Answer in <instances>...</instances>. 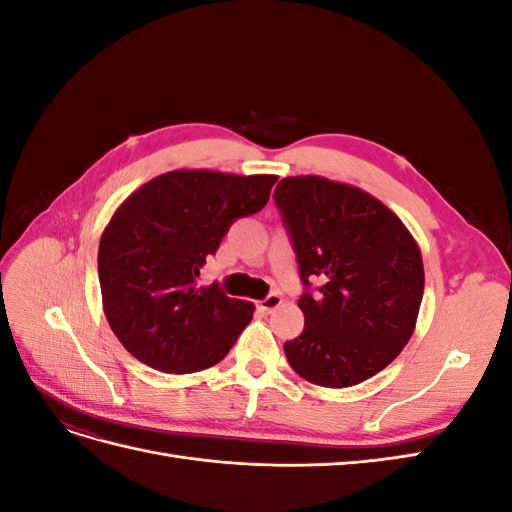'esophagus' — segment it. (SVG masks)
Here are the masks:
<instances>
[{
    "mask_svg": "<svg viewBox=\"0 0 512 512\" xmlns=\"http://www.w3.org/2000/svg\"><path fill=\"white\" fill-rule=\"evenodd\" d=\"M282 303H284V299L280 297V294H269V297H265V299L258 303V309H260V312H265V314H271Z\"/></svg>",
    "mask_w": 512,
    "mask_h": 512,
    "instance_id": "1",
    "label": "esophagus"
}]
</instances>
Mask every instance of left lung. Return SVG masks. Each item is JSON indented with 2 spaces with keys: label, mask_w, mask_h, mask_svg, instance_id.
<instances>
[{
  "label": "left lung",
  "mask_w": 512,
  "mask_h": 512,
  "mask_svg": "<svg viewBox=\"0 0 512 512\" xmlns=\"http://www.w3.org/2000/svg\"><path fill=\"white\" fill-rule=\"evenodd\" d=\"M273 198L305 286L303 333L284 344L290 367L329 389L376 376L408 344L423 301L410 230L378 198L316 175L282 179Z\"/></svg>",
  "instance_id": "8db88e82"
}]
</instances>
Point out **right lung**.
Listing matches in <instances>:
<instances>
[{"mask_svg": "<svg viewBox=\"0 0 512 512\" xmlns=\"http://www.w3.org/2000/svg\"><path fill=\"white\" fill-rule=\"evenodd\" d=\"M275 175L173 170L141 185L113 213L98 250L104 316L134 359L194 374L220 363L254 303L198 286L232 222L267 205Z\"/></svg>", "mask_w": 512, "mask_h": 512, "instance_id": "right-lung-1", "label": "right lung"}]
</instances>
